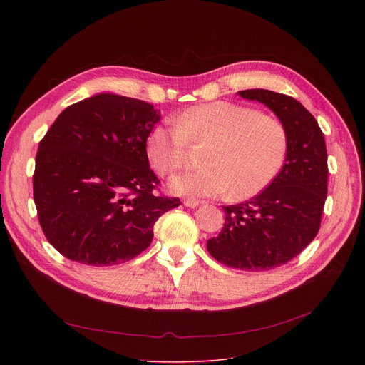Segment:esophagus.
I'll return each instance as SVG.
<instances>
[{
  "label": "esophagus",
  "instance_id": "esophagus-1",
  "mask_svg": "<svg viewBox=\"0 0 365 365\" xmlns=\"http://www.w3.org/2000/svg\"><path fill=\"white\" fill-rule=\"evenodd\" d=\"M183 204H185L186 207H189V208H197L198 205H201V202L197 201V200H185Z\"/></svg>",
  "mask_w": 365,
  "mask_h": 365
}]
</instances>
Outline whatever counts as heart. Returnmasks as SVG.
<instances>
[{
	"label": "heart",
	"mask_w": 365,
	"mask_h": 365,
	"mask_svg": "<svg viewBox=\"0 0 365 365\" xmlns=\"http://www.w3.org/2000/svg\"><path fill=\"white\" fill-rule=\"evenodd\" d=\"M176 125H157L146 140L148 157L167 176L186 161L187 142L205 146L201 170L173 178L171 192L234 200L257 195L279 173L287 153L284 125L256 109L213 102L186 109Z\"/></svg>",
	"instance_id": "heart-1"
}]
</instances>
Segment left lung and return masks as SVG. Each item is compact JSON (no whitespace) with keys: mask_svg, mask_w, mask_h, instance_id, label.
I'll return each mask as SVG.
<instances>
[{"mask_svg":"<svg viewBox=\"0 0 365 365\" xmlns=\"http://www.w3.org/2000/svg\"><path fill=\"white\" fill-rule=\"evenodd\" d=\"M269 108L285 128L287 153L281 171L255 198L225 205V225L207 250L217 262L241 271H269L302 253L319 231L327 198V149L312 113L281 93L238 91Z\"/></svg>","mask_w":365,"mask_h":365,"instance_id":"left-lung-1","label":"left lung"}]
</instances>
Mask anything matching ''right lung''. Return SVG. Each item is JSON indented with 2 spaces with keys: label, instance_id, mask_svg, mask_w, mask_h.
Instances as JSON below:
<instances>
[{
  "label": "right lung",
  "instance_id": "1",
  "mask_svg": "<svg viewBox=\"0 0 365 365\" xmlns=\"http://www.w3.org/2000/svg\"><path fill=\"white\" fill-rule=\"evenodd\" d=\"M153 105L98 93L68 106L40 142L34 201L48 242L91 266L128 262L149 247L153 225L179 198L153 194L146 140Z\"/></svg>",
  "mask_w": 365,
  "mask_h": 365
}]
</instances>
